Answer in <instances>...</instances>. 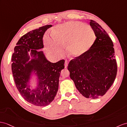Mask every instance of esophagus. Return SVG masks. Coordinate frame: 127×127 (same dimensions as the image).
<instances>
[{
	"label": "esophagus",
	"instance_id": "esophagus-1",
	"mask_svg": "<svg viewBox=\"0 0 127 127\" xmlns=\"http://www.w3.org/2000/svg\"><path fill=\"white\" fill-rule=\"evenodd\" d=\"M68 63H69V62L67 60L65 61V62H64V67H65V68L67 67L68 64Z\"/></svg>",
	"mask_w": 127,
	"mask_h": 127
}]
</instances>
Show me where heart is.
I'll return each mask as SVG.
<instances>
[{
	"label": "heart",
	"instance_id": "heart-1",
	"mask_svg": "<svg viewBox=\"0 0 127 127\" xmlns=\"http://www.w3.org/2000/svg\"><path fill=\"white\" fill-rule=\"evenodd\" d=\"M96 39L94 31L78 21H68L56 27L52 37L46 35L44 41L49 51L59 53L60 47L67 46L68 55L72 58L81 56L93 45Z\"/></svg>",
	"mask_w": 127,
	"mask_h": 127
}]
</instances>
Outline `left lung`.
Instances as JSON below:
<instances>
[{"label": "left lung", "instance_id": "obj_1", "mask_svg": "<svg viewBox=\"0 0 127 127\" xmlns=\"http://www.w3.org/2000/svg\"><path fill=\"white\" fill-rule=\"evenodd\" d=\"M89 24L96 38L87 52L69 62L68 69L70 79L83 96L97 98L113 85L117 64L113 41L106 31L93 20Z\"/></svg>", "mask_w": 127, "mask_h": 127}]
</instances>
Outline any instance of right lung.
<instances>
[{"label":"right lung","instance_id":"right-lung-1","mask_svg":"<svg viewBox=\"0 0 127 127\" xmlns=\"http://www.w3.org/2000/svg\"><path fill=\"white\" fill-rule=\"evenodd\" d=\"M51 25L43 26L21 36L12 57V71L16 87L25 100L36 106H46L54 99L64 60L52 63L43 51V36ZM36 85L30 84L33 78ZM32 88L31 89L30 87Z\"/></svg>","mask_w":127,"mask_h":127}]
</instances>
